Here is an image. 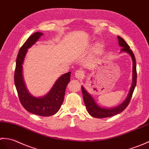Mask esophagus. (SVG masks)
<instances>
[{"instance_id": "obj_1", "label": "esophagus", "mask_w": 149, "mask_h": 149, "mask_svg": "<svg viewBox=\"0 0 149 149\" xmlns=\"http://www.w3.org/2000/svg\"><path fill=\"white\" fill-rule=\"evenodd\" d=\"M84 77V72L81 70H80L78 69L77 71L75 72V77L78 78V80H80V79H82Z\"/></svg>"}]
</instances>
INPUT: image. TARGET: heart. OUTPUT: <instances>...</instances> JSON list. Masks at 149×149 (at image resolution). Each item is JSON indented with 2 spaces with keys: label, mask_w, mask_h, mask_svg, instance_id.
Masks as SVG:
<instances>
[{
  "label": "heart",
  "mask_w": 149,
  "mask_h": 149,
  "mask_svg": "<svg viewBox=\"0 0 149 149\" xmlns=\"http://www.w3.org/2000/svg\"><path fill=\"white\" fill-rule=\"evenodd\" d=\"M100 44H97L96 45H95V49H98V48H100Z\"/></svg>",
  "instance_id": "b5f03b06"
}]
</instances>
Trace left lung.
I'll use <instances>...</instances> for the list:
<instances>
[{"label": "left lung", "mask_w": 149, "mask_h": 149, "mask_svg": "<svg viewBox=\"0 0 149 149\" xmlns=\"http://www.w3.org/2000/svg\"><path fill=\"white\" fill-rule=\"evenodd\" d=\"M118 39V44L122 48L121 49V51L126 52L127 54L131 55L133 62V84H132L131 88L130 89V93L127 95L126 100H125L124 102L118 106V107L113 108H101L100 107L95 103L94 99L92 97L91 95L89 94L88 92L85 90L84 87H81V91L82 94H83V97L84 103L85 104V107L87 109V111L88 113L90 114L92 117L102 118H107L114 116V115H117L118 113H121L123 111L126 107L128 106L129 103L131 101V99L132 97V95L134 90V88L136 87V79H137V72H136V59L134 55L133 52L130 49V47L127 42L124 41V39H122L120 36H117Z\"/></svg>", "instance_id": "8db88e82"}]
</instances>
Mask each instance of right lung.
I'll list each match as a JSON object with an SVG mask.
<instances>
[{"instance_id":"obj_1","label":"right lung","mask_w":149,"mask_h":149,"mask_svg":"<svg viewBox=\"0 0 149 149\" xmlns=\"http://www.w3.org/2000/svg\"><path fill=\"white\" fill-rule=\"evenodd\" d=\"M42 35L43 34L41 32L34 33L19 49L16 58L14 79L19 101L25 110L39 116L48 117L57 113L63 103L65 88L70 81L71 72L61 76L45 96L39 98L29 94L23 79L22 64L27 49L32 47Z\"/></svg>"}]
</instances>
